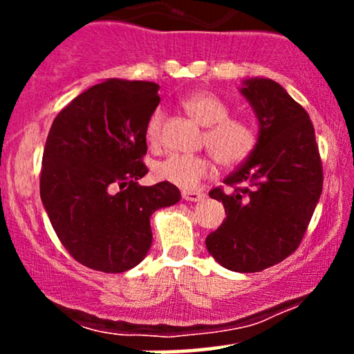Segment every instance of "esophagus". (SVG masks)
I'll list each match as a JSON object with an SVG mask.
<instances>
[{
  "label": "esophagus",
  "mask_w": 354,
  "mask_h": 354,
  "mask_svg": "<svg viewBox=\"0 0 354 354\" xmlns=\"http://www.w3.org/2000/svg\"><path fill=\"white\" fill-rule=\"evenodd\" d=\"M205 198V193L200 191H183V200L186 201H201Z\"/></svg>",
  "instance_id": "obj_1"
}]
</instances>
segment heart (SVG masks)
<instances>
[{"mask_svg": "<svg viewBox=\"0 0 354 354\" xmlns=\"http://www.w3.org/2000/svg\"><path fill=\"white\" fill-rule=\"evenodd\" d=\"M185 111L206 126L201 143L213 154L223 168H233L254 151L258 133L254 124L245 118L230 116L231 108L225 100L209 91H196L181 100ZM163 111L154 109L146 124V140L151 146L160 145ZM213 171L209 158L205 154L173 153L154 166L160 180L183 189H196L200 183Z\"/></svg>", "mask_w": 354, "mask_h": 354, "instance_id": "obj_1", "label": "heart"}]
</instances>
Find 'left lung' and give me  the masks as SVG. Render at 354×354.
<instances>
[{"label": "left lung", "mask_w": 354, "mask_h": 354, "mask_svg": "<svg viewBox=\"0 0 354 354\" xmlns=\"http://www.w3.org/2000/svg\"><path fill=\"white\" fill-rule=\"evenodd\" d=\"M259 123L254 151L209 196L226 219L206 248L221 266L256 273L295 253L323 191L315 128L301 104L273 80L253 78L241 89Z\"/></svg>", "instance_id": "obj_1"}]
</instances>
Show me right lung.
Here are the masks:
<instances>
[{"mask_svg": "<svg viewBox=\"0 0 354 354\" xmlns=\"http://www.w3.org/2000/svg\"><path fill=\"white\" fill-rule=\"evenodd\" d=\"M158 89L151 81L95 84L61 109L48 133L41 201L61 245L91 270L136 266L151 246V214L181 200L168 181L138 185L148 173L146 124Z\"/></svg>", "mask_w": 354, "mask_h": 354, "instance_id": "1", "label": "right lung"}]
</instances>
